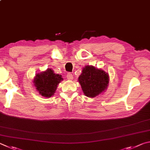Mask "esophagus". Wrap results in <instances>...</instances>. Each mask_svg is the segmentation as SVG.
I'll return each mask as SVG.
<instances>
[{"instance_id":"obj_1","label":"esophagus","mask_w":150,"mask_h":150,"mask_svg":"<svg viewBox=\"0 0 150 150\" xmlns=\"http://www.w3.org/2000/svg\"><path fill=\"white\" fill-rule=\"evenodd\" d=\"M67 77L68 80H73V75L71 73H68Z\"/></svg>"}]
</instances>
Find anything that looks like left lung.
<instances>
[{
	"instance_id": "8db88e82",
	"label": "left lung",
	"mask_w": 150,
	"mask_h": 150,
	"mask_svg": "<svg viewBox=\"0 0 150 150\" xmlns=\"http://www.w3.org/2000/svg\"><path fill=\"white\" fill-rule=\"evenodd\" d=\"M109 81L108 74L91 65L86 66L78 78L83 93L89 98L96 97L105 90Z\"/></svg>"
}]
</instances>
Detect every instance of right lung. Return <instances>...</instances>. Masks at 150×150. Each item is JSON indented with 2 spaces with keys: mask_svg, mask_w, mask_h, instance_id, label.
Returning a JSON list of instances; mask_svg holds the SVG:
<instances>
[{
  "mask_svg": "<svg viewBox=\"0 0 150 150\" xmlns=\"http://www.w3.org/2000/svg\"><path fill=\"white\" fill-rule=\"evenodd\" d=\"M63 80L62 76L54 73L52 69L37 74L33 80L34 86L39 94L45 98H50L54 95L57 86Z\"/></svg>",
  "mask_w": 150,
  "mask_h": 150,
  "instance_id": "1",
  "label": "right lung"
}]
</instances>
